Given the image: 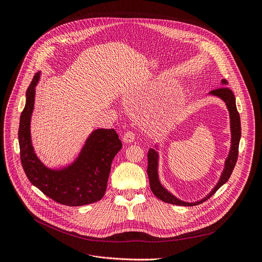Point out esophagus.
Wrapping results in <instances>:
<instances>
[{"instance_id":"34e87169","label":"esophagus","mask_w":262,"mask_h":262,"mask_svg":"<svg viewBox=\"0 0 262 262\" xmlns=\"http://www.w3.org/2000/svg\"><path fill=\"white\" fill-rule=\"evenodd\" d=\"M123 141L125 142V143H132V142L135 141V134L130 130L126 132L123 136Z\"/></svg>"}]
</instances>
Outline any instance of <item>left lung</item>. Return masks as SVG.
<instances>
[{
  "label": "left lung",
  "instance_id": "left-lung-1",
  "mask_svg": "<svg viewBox=\"0 0 262 262\" xmlns=\"http://www.w3.org/2000/svg\"><path fill=\"white\" fill-rule=\"evenodd\" d=\"M223 84H227V81L225 79L222 80ZM211 95L214 96H219L222 98L229 110L230 113V120H231V133H232V139H231V149L229 152V157L226 160L225 163V169L222 173V177L220 179V182L217 185L213 188L212 191L202 201L196 203H186L183 202L176 196H173L170 192H168L160 183L159 177H158V152L155 149H149L147 154V160H148V166H147V174L149 178V185L152 193L162 202L172 204V205H179V206H195L204 203L208 199H210L214 193H215L217 190L228 182L230 179L233 169L236 165L237 158H238V146H239V141L242 136V126H241V117L239 113L237 111L236 102H235V96L231 89L228 86H221L215 90H212L210 92Z\"/></svg>",
  "mask_w": 262,
  "mask_h": 262
}]
</instances>
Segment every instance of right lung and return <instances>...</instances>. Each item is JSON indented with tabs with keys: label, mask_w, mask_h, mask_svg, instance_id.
<instances>
[{
	"label": "right lung",
	"mask_w": 262,
	"mask_h": 262,
	"mask_svg": "<svg viewBox=\"0 0 262 262\" xmlns=\"http://www.w3.org/2000/svg\"><path fill=\"white\" fill-rule=\"evenodd\" d=\"M38 79L39 73H36L27 89L26 104L19 118L18 143L24 171L32 185L58 204L74 207L98 202L105 194L111 165L122 148L121 141L115 129H96L72 165L60 170L47 168L34 154L30 136Z\"/></svg>",
	"instance_id": "obj_1"
}]
</instances>
